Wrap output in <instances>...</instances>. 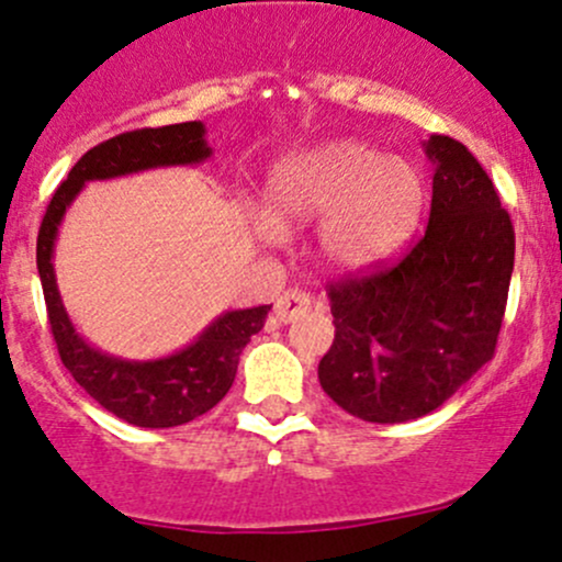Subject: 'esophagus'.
Instances as JSON below:
<instances>
[{
    "instance_id": "34e87169",
    "label": "esophagus",
    "mask_w": 562,
    "mask_h": 562,
    "mask_svg": "<svg viewBox=\"0 0 562 562\" xmlns=\"http://www.w3.org/2000/svg\"><path fill=\"white\" fill-rule=\"evenodd\" d=\"M310 306H312L310 293L301 291V288H291V291H285L280 299L274 301L277 323H282V325L293 323V319H299L301 314L310 310Z\"/></svg>"
}]
</instances>
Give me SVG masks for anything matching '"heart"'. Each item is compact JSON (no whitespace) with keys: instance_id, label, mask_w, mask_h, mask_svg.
I'll return each mask as SVG.
<instances>
[{"instance_id":"1","label":"heart","mask_w":562,"mask_h":562,"mask_svg":"<svg viewBox=\"0 0 562 562\" xmlns=\"http://www.w3.org/2000/svg\"><path fill=\"white\" fill-rule=\"evenodd\" d=\"M271 213L256 215L267 243L282 225L319 224V250L333 267L360 271L392 258L416 229L424 207V178L403 157H386L366 140H330L295 151L277 165L269 183Z\"/></svg>"}]
</instances>
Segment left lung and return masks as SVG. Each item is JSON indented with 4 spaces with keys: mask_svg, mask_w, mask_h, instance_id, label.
I'll return each instance as SVG.
<instances>
[{
    "mask_svg": "<svg viewBox=\"0 0 562 562\" xmlns=\"http://www.w3.org/2000/svg\"><path fill=\"white\" fill-rule=\"evenodd\" d=\"M435 165L424 237L392 267L330 285L336 325L319 384L338 408L373 424L437 411L496 351L515 267V229L483 165L431 135Z\"/></svg>",
    "mask_w": 562,
    "mask_h": 562,
    "instance_id": "1",
    "label": "left lung"
}]
</instances>
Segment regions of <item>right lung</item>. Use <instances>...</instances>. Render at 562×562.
Here are the masks:
<instances>
[{"label": "right lung", "instance_id": "add662e5", "mask_svg": "<svg viewBox=\"0 0 562 562\" xmlns=\"http://www.w3.org/2000/svg\"><path fill=\"white\" fill-rule=\"evenodd\" d=\"M211 154L213 149L207 146L202 122L144 127V131L114 135L92 146L69 170V178L55 189L36 237V269H40L47 319L60 360L69 368L74 381L98 405L133 427H181L218 405L232 390L245 344L250 341L252 333L263 328L271 306L224 312L189 347L159 360H122L106 355L79 336L64 310L53 269L58 226L88 181H109L140 170L170 168V165H200Z\"/></svg>", "mask_w": 562, "mask_h": 562}]
</instances>
